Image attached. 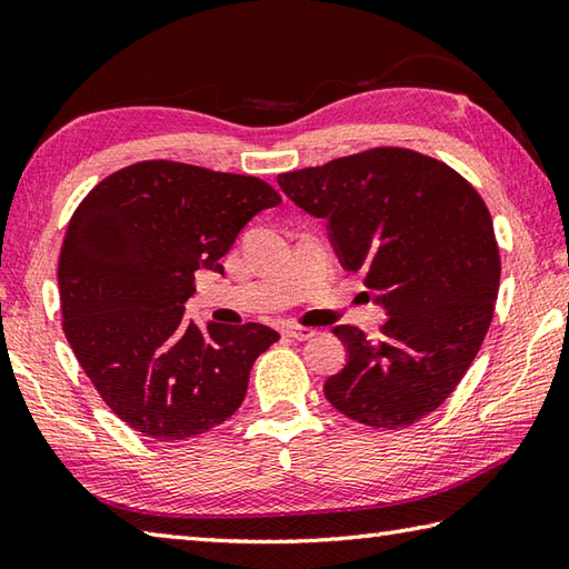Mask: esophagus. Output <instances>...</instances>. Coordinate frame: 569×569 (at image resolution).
<instances>
[{
    "mask_svg": "<svg viewBox=\"0 0 569 569\" xmlns=\"http://www.w3.org/2000/svg\"><path fill=\"white\" fill-rule=\"evenodd\" d=\"M283 332L288 338H293V340H310L316 336V330L313 328H303V326H293V322H288V326L283 328Z\"/></svg>",
    "mask_w": 569,
    "mask_h": 569,
    "instance_id": "1",
    "label": "esophagus"
}]
</instances>
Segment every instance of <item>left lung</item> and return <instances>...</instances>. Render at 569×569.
Instances as JSON below:
<instances>
[{"label": "left lung", "instance_id": "left-lung-1", "mask_svg": "<svg viewBox=\"0 0 569 569\" xmlns=\"http://www.w3.org/2000/svg\"><path fill=\"white\" fill-rule=\"evenodd\" d=\"M278 187L362 271L387 310L380 338L338 326L348 365L328 377V402L375 429L409 427L443 405L491 326L500 256L481 194L427 154L375 148L278 174Z\"/></svg>", "mask_w": 569, "mask_h": 569}]
</instances>
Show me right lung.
Returning a JSON list of instances; mask_svg holds the SVG:
<instances>
[{
    "label": "right lung",
    "instance_id": "add662e5",
    "mask_svg": "<svg viewBox=\"0 0 569 569\" xmlns=\"http://www.w3.org/2000/svg\"><path fill=\"white\" fill-rule=\"evenodd\" d=\"M281 194L259 177L144 160L98 182L69 221L59 293L63 332L103 402L158 441L214 429L247 397L278 332L184 320L199 269Z\"/></svg>",
    "mask_w": 569,
    "mask_h": 569
}]
</instances>
